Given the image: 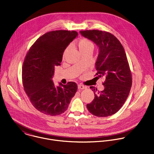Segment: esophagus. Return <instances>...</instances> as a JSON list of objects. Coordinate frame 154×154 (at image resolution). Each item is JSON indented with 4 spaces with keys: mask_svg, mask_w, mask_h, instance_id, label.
I'll use <instances>...</instances> for the list:
<instances>
[{
    "mask_svg": "<svg viewBox=\"0 0 154 154\" xmlns=\"http://www.w3.org/2000/svg\"><path fill=\"white\" fill-rule=\"evenodd\" d=\"M78 89H81V90H82V89H86V87L85 86L83 85L80 84V85H78Z\"/></svg>",
    "mask_w": 154,
    "mask_h": 154,
    "instance_id": "esophagus-1",
    "label": "esophagus"
}]
</instances>
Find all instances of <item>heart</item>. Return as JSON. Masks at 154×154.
<instances>
[{
	"instance_id": "obj_1",
	"label": "heart",
	"mask_w": 154,
	"mask_h": 154,
	"mask_svg": "<svg viewBox=\"0 0 154 154\" xmlns=\"http://www.w3.org/2000/svg\"><path fill=\"white\" fill-rule=\"evenodd\" d=\"M78 46L81 52L88 49L89 48L93 47V44L91 41L87 38H82L78 42ZM65 53V51L64 54Z\"/></svg>"
}]
</instances>
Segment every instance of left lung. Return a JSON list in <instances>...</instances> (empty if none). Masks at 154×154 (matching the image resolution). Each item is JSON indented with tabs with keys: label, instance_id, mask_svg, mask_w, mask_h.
Instances as JSON below:
<instances>
[{
	"label": "left lung",
	"instance_id": "obj_1",
	"mask_svg": "<svg viewBox=\"0 0 154 154\" xmlns=\"http://www.w3.org/2000/svg\"><path fill=\"white\" fill-rule=\"evenodd\" d=\"M80 33L99 47L95 75L106 79L103 83V91L97 92V89L90 87L95 98L87 104V109L96 116H111L122 107L132 86V75L125 50L117 38L108 32L86 30Z\"/></svg>",
	"mask_w": 154,
	"mask_h": 154
}]
</instances>
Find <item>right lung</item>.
<instances>
[{
	"mask_svg": "<svg viewBox=\"0 0 154 154\" xmlns=\"http://www.w3.org/2000/svg\"><path fill=\"white\" fill-rule=\"evenodd\" d=\"M77 35L74 30L47 32L26 55L22 68L24 90L34 107L44 114L56 116L64 113L77 91L75 82L65 85L60 83L55 87L51 80L54 66L60 65L64 50Z\"/></svg>",
	"mask_w": 154,
	"mask_h": 154,
	"instance_id": "right-lung-1",
	"label": "right lung"
}]
</instances>
